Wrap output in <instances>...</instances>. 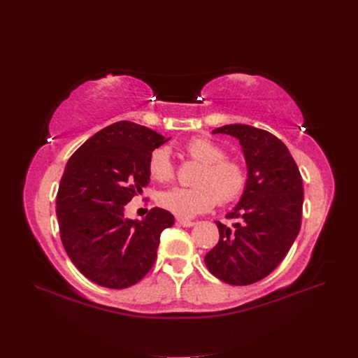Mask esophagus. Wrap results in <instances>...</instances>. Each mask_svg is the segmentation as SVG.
Returning a JSON list of instances; mask_svg holds the SVG:
<instances>
[{"label":"esophagus","mask_w":358,"mask_h":358,"mask_svg":"<svg viewBox=\"0 0 358 358\" xmlns=\"http://www.w3.org/2000/svg\"><path fill=\"white\" fill-rule=\"evenodd\" d=\"M177 222H178V224H181V227H184V228H192V227H194V224H196V222H193V220L181 219V217H178Z\"/></svg>","instance_id":"1"}]
</instances>
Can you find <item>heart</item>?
Listing matches in <instances>:
<instances>
[{
	"mask_svg": "<svg viewBox=\"0 0 358 358\" xmlns=\"http://www.w3.org/2000/svg\"><path fill=\"white\" fill-rule=\"evenodd\" d=\"M184 149L201 164L194 177L196 187H173L161 192L158 196L161 208L181 219H190L210 210L217 200L224 204L241 196L247 185V169L241 161L227 158V150L203 136L190 139ZM148 171L155 181H171L176 174L171 150L166 146L154 149L148 159Z\"/></svg>",
	"mask_w": 358,
	"mask_h": 358,
	"instance_id": "b5f03b06",
	"label": "heart"
}]
</instances>
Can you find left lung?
<instances>
[{"mask_svg":"<svg viewBox=\"0 0 358 358\" xmlns=\"http://www.w3.org/2000/svg\"><path fill=\"white\" fill-rule=\"evenodd\" d=\"M213 134L239 141L247 185L228 215L236 222L232 227L216 222L219 242L204 264L224 283L247 286L267 277L293 245L302 222V177L287 146L267 130L236 123Z\"/></svg>","mask_w":358,"mask_h":358,"instance_id":"left-lung-1","label":"left lung"}]
</instances>
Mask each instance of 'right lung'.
Here are the masks:
<instances>
[{"instance_id": "right-lung-1", "label": "right lung", "mask_w": 358, "mask_h": 358, "mask_svg": "<svg viewBox=\"0 0 358 358\" xmlns=\"http://www.w3.org/2000/svg\"><path fill=\"white\" fill-rule=\"evenodd\" d=\"M169 141L134 122L113 123L69 158L56 197L64 248L88 280L126 289L152 268L161 232L174 216L161 208L142 220L124 216L126 204L149 184L148 159Z\"/></svg>"}]
</instances>
